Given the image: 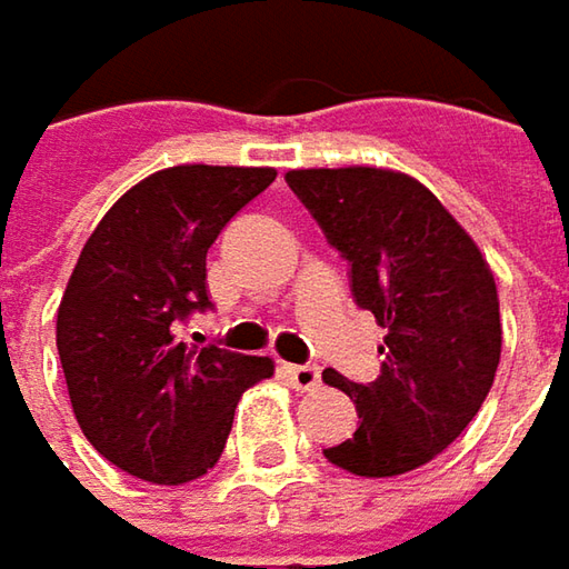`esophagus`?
<instances>
[{
	"label": "esophagus",
	"mask_w": 569,
	"mask_h": 569,
	"mask_svg": "<svg viewBox=\"0 0 569 569\" xmlns=\"http://www.w3.org/2000/svg\"><path fill=\"white\" fill-rule=\"evenodd\" d=\"M283 372L289 385L299 388V391H315L321 385V369L311 366V362H286Z\"/></svg>",
	"instance_id": "34e87169"
}]
</instances>
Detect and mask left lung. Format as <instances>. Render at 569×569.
<instances>
[{"mask_svg": "<svg viewBox=\"0 0 569 569\" xmlns=\"http://www.w3.org/2000/svg\"><path fill=\"white\" fill-rule=\"evenodd\" d=\"M286 184L350 263V292L382 325L376 382L325 369L359 413L325 458L359 478L427 465L475 420L500 362L497 283L471 236L420 181L388 168H302Z\"/></svg>", "mask_w": 569, "mask_h": 569, "instance_id": "left-lung-1", "label": "left lung"}]
</instances>
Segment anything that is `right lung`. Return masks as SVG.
<instances>
[{"label": "right lung", "instance_id": "1", "mask_svg": "<svg viewBox=\"0 0 569 569\" xmlns=\"http://www.w3.org/2000/svg\"><path fill=\"white\" fill-rule=\"evenodd\" d=\"M273 168L174 164L130 187L86 241L57 311V350L86 439L120 471L187 483L219 461L244 388L270 357L187 347L212 306L207 251L273 184Z\"/></svg>", "mask_w": 569, "mask_h": 569}]
</instances>
